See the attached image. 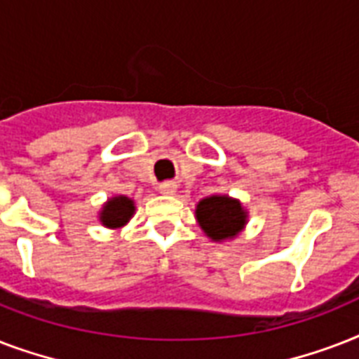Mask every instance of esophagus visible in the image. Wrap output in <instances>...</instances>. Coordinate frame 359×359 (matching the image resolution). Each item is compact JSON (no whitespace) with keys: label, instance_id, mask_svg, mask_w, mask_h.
Segmentation results:
<instances>
[{"label":"esophagus","instance_id":"1","mask_svg":"<svg viewBox=\"0 0 359 359\" xmlns=\"http://www.w3.org/2000/svg\"><path fill=\"white\" fill-rule=\"evenodd\" d=\"M158 190L163 196H175V191H177V184L175 182H162V184L158 186Z\"/></svg>","mask_w":359,"mask_h":359}]
</instances>
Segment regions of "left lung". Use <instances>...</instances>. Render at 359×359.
Returning <instances> with one entry per match:
<instances>
[{"instance_id": "obj_1", "label": "left lung", "mask_w": 359, "mask_h": 359, "mask_svg": "<svg viewBox=\"0 0 359 359\" xmlns=\"http://www.w3.org/2000/svg\"><path fill=\"white\" fill-rule=\"evenodd\" d=\"M196 219L201 231L212 242L235 240L245 229L248 210L235 197L225 194L203 197L196 205Z\"/></svg>"}]
</instances>
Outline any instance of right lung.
<instances>
[{
    "instance_id": "1",
    "label": "right lung",
    "mask_w": 359,
    "mask_h": 359,
    "mask_svg": "<svg viewBox=\"0 0 359 359\" xmlns=\"http://www.w3.org/2000/svg\"><path fill=\"white\" fill-rule=\"evenodd\" d=\"M135 214V203L132 197L114 196L104 203L100 212H98V222L108 227V229H121L128 224L132 216Z\"/></svg>"
}]
</instances>
